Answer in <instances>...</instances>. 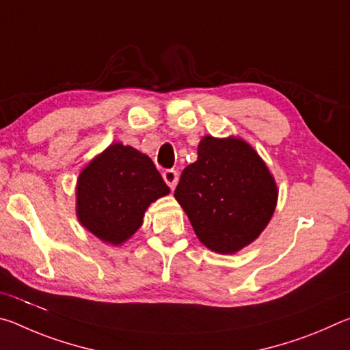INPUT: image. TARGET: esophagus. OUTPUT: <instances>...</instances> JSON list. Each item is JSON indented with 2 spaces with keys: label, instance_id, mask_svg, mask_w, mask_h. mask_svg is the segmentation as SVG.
Returning a JSON list of instances; mask_svg holds the SVG:
<instances>
[{
  "label": "esophagus",
  "instance_id": "esophagus-1",
  "mask_svg": "<svg viewBox=\"0 0 350 350\" xmlns=\"http://www.w3.org/2000/svg\"><path fill=\"white\" fill-rule=\"evenodd\" d=\"M163 180L167 182L170 188H174L177 185V180H179V173L176 170H165L163 171Z\"/></svg>",
  "mask_w": 350,
  "mask_h": 350
}]
</instances>
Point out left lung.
I'll list each match as a JSON object with an SVG mask.
<instances>
[{
    "label": "left lung",
    "mask_w": 350,
    "mask_h": 350,
    "mask_svg": "<svg viewBox=\"0 0 350 350\" xmlns=\"http://www.w3.org/2000/svg\"><path fill=\"white\" fill-rule=\"evenodd\" d=\"M174 198L200 242L228 254L260 234L275 211L278 191L250 145L206 135L199 144L198 161L182 171Z\"/></svg>",
    "instance_id": "1"
}]
</instances>
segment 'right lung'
<instances>
[{
	"instance_id": "right-lung-1",
	"label": "right lung",
	"mask_w": 350,
	"mask_h": 350,
	"mask_svg": "<svg viewBox=\"0 0 350 350\" xmlns=\"http://www.w3.org/2000/svg\"><path fill=\"white\" fill-rule=\"evenodd\" d=\"M168 193L150 157L114 144L81 171L77 215L98 239L118 245L137 232L148 205Z\"/></svg>"
}]
</instances>
